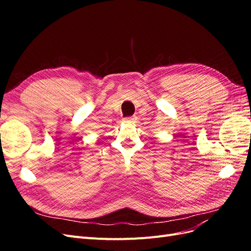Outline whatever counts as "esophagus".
<instances>
[{"mask_svg": "<svg viewBox=\"0 0 251 251\" xmlns=\"http://www.w3.org/2000/svg\"><path fill=\"white\" fill-rule=\"evenodd\" d=\"M135 120H136V117H135V116H130V117H126V118H125L126 123H134Z\"/></svg>", "mask_w": 251, "mask_h": 251, "instance_id": "esophagus-1", "label": "esophagus"}]
</instances>
